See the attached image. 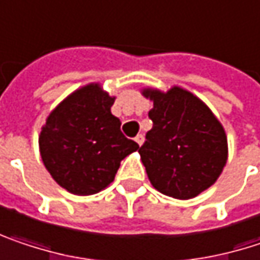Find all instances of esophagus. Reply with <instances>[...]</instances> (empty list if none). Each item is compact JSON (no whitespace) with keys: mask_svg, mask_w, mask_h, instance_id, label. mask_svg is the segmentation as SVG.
<instances>
[{"mask_svg":"<svg viewBox=\"0 0 260 260\" xmlns=\"http://www.w3.org/2000/svg\"><path fill=\"white\" fill-rule=\"evenodd\" d=\"M135 143H137L138 146H141V144L144 143V135H143V134H138V135L135 137Z\"/></svg>","mask_w":260,"mask_h":260,"instance_id":"esophagus-1","label":"esophagus"}]
</instances>
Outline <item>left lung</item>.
I'll use <instances>...</instances> for the list:
<instances>
[{
	"mask_svg": "<svg viewBox=\"0 0 260 260\" xmlns=\"http://www.w3.org/2000/svg\"><path fill=\"white\" fill-rule=\"evenodd\" d=\"M153 103L147 132L138 153L152 186L176 200L198 197L216 183L228 160L223 125L201 98L184 87L167 92L143 87Z\"/></svg>",
	"mask_w": 260,
	"mask_h": 260,
	"instance_id": "left-lung-1",
	"label": "left lung"
}]
</instances>
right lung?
Returning <instances> with one entry per match:
<instances>
[{
	"label": "right lung",
	"mask_w": 260,
	"mask_h": 260,
	"mask_svg": "<svg viewBox=\"0 0 260 260\" xmlns=\"http://www.w3.org/2000/svg\"><path fill=\"white\" fill-rule=\"evenodd\" d=\"M116 96L101 83H87L55 107L38 135L40 156L52 178L79 197L98 193L110 186L120 162L138 144L120 132L111 114Z\"/></svg>",
	"instance_id": "1"
}]
</instances>
